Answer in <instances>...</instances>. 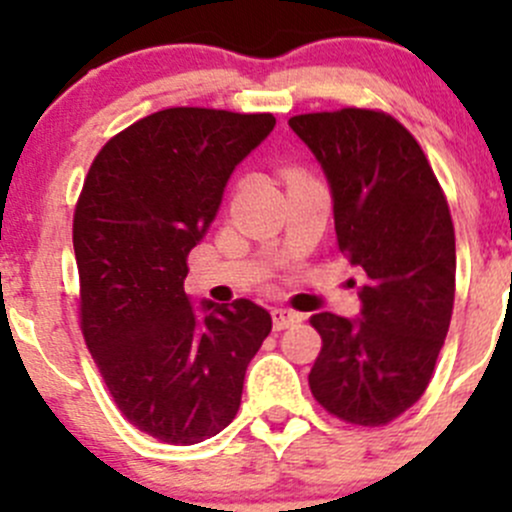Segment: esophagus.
Instances as JSON below:
<instances>
[{
  "mask_svg": "<svg viewBox=\"0 0 512 512\" xmlns=\"http://www.w3.org/2000/svg\"><path fill=\"white\" fill-rule=\"evenodd\" d=\"M299 322H302V314L299 312H292V309H272V327H275L277 332L294 327V324Z\"/></svg>",
  "mask_w": 512,
  "mask_h": 512,
  "instance_id": "34e87169",
  "label": "esophagus"
}]
</instances>
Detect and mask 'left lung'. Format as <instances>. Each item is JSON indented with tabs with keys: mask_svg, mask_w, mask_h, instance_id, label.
<instances>
[{
	"mask_svg": "<svg viewBox=\"0 0 512 512\" xmlns=\"http://www.w3.org/2000/svg\"><path fill=\"white\" fill-rule=\"evenodd\" d=\"M292 131L322 163L339 252L366 272L361 319L309 322L322 352L314 399L354 426H386L431 381L456 297V232L441 183L418 141L374 108L302 113Z\"/></svg>",
	"mask_w": 512,
	"mask_h": 512,
	"instance_id": "8db88e82",
	"label": "left lung"
}]
</instances>
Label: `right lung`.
<instances>
[{"label": "right lung", "instance_id": "obj_1", "mask_svg": "<svg viewBox=\"0 0 512 512\" xmlns=\"http://www.w3.org/2000/svg\"><path fill=\"white\" fill-rule=\"evenodd\" d=\"M272 128V113L165 108L116 133L81 188V332L118 411L163 443L193 446L223 431L272 329L250 299L205 302L198 319L183 287L232 170Z\"/></svg>", "mask_w": 512, "mask_h": 512}]
</instances>
